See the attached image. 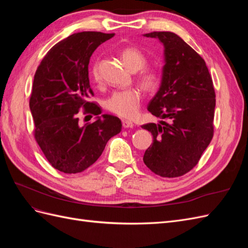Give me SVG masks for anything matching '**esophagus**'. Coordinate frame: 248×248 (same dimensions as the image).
<instances>
[{
  "label": "esophagus",
  "mask_w": 248,
  "mask_h": 248,
  "mask_svg": "<svg viewBox=\"0 0 248 248\" xmlns=\"http://www.w3.org/2000/svg\"><path fill=\"white\" fill-rule=\"evenodd\" d=\"M122 125L124 128H132V127L134 126V124L131 121H127V120H124V121L122 122Z\"/></svg>",
  "instance_id": "esophagus-1"
}]
</instances>
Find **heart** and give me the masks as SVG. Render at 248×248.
Masks as SVG:
<instances>
[{
    "label": "heart",
    "instance_id": "heart-1",
    "mask_svg": "<svg viewBox=\"0 0 248 248\" xmlns=\"http://www.w3.org/2000/svg\"><path fill=\"white\" fill-rule=\"evenodd\" d=\"M122 61L129 70L136 72L144 68L147 63L146 57L134 47H127L121 52ZM92 78L96 82L101 80L100 64L96 62L93 64L91 69ZM139 82L147 91H152L158 86L159 78L153 70L145 69L139 76ZM141 101V94L138 89H127L123 91H116L107 99V108L121 118L132 119L136 117Z\"/></svg>",
    "mask_w": 248,
    "mask_h": 248
}]
</instances>
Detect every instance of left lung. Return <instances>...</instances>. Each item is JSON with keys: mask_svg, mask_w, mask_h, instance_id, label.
I'll return each instance as SVG.
<instances>
[{"mask_svg": "<svg viewBox=\"0 0 248 248\" xmlns=\"http://www.w3.org/2000/svg\"><path fill=\"white\" fill-rule=\"evenodd\" d=\"M144 36L163 44L166 64L160 88L148 106L161 121L141 126L153 136L142 160L156 175L180 177L197 166L213 138V81L204 59L175 33Z\"/></svg>", "mask_w": 248, "mask_h": 248, "instance_id": "8db88e82", "label": "left lung"}]
</instances>
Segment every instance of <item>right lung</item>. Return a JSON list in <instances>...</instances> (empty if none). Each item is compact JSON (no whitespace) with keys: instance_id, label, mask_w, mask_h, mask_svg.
Segmentation results:
<instances>
[{"instance_id":"add662e5","label":"right lung","mask_w":248,"mask_h":248,"mask_svg":"<svg viewBox=\"0 0 248 248\" xmlns=\"http://www.w3.org/2000/svg\"><path fill=\"white\" fill-rule=\"evenodd\" d=\"M114 35L73 34L52 46L36 70L30 97L34 137L51 167L65 174L91 167L108 140L122 129L121 120L111 115L84 126L78 118L80 108L84 114H101L98 104L89 101L94 93L88 66L94 50Z\"/></svg>"}]
</instances>
